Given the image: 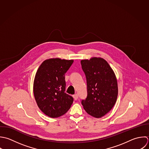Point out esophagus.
<instances>
[{
	"label": "esophagus",
	"mask_w": 149,
	"mask_h": 149,
	"mask_svg": "<svg viewBox=\"0 0 149 149\" xmlns=\"http://www.w3.org/2000/svg\"><path fill=\"white\" fill-rule=\"evenodd\" d=\"M73 97H74V100H77L78 99V94H75V95H73Z\"/></svg>",
	"instance_id": "1"
}]
</instances>
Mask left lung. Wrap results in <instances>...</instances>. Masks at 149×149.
I'll return each mask as SVG.
<instances>
[{
	"mask_svg": "<svg viewBox=\"0 0 149 149\" xmlns=\"http://www.w3.org/2000/svg\"><path fill=\"white\" fill-rule=\"evenodd\" d=\"M87 81L88 96L82 100L84 109L95 118H101L114 107L118 96L116 74L103 58L92 57L81 61Z\"/></svg>",
	"mask_w": 149,
	"mask_h": 149,
	"instance_id": "obj_1",
	"label": "left lung"
}]
</instances>
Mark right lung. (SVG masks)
Returning a JSON list of instances; mask_svg holds the SVG:
<instances>
[{
    "label": "right lung",
    "instance_id": "right-lung-1",
    "mask_svg": "<svg viewBox=\"0 0 149 149\" xmlns=\"http://www.w3.org/2000/svg\"><path fill=\"white\" fill-rule=\"evenodd\" d=\"M73 60L52 58L45 60L35 76L33 91L40 110L51 118L59 117L70 109L72 96L65 92V74Z\"/></svg>",
    "mask_w": 149,
    "mask_h": 149
}]
</instances>
